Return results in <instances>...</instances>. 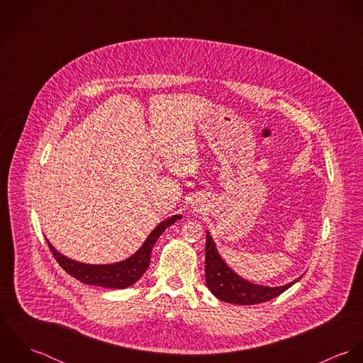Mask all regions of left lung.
<instances>
[{
	"instance_id": "obj_1",
	"label": "left lung",
	"mask_w": 363,
	"mask_h": 363,
	"mask_svg": "<svg viewBox=\"0 0 363 363\" xmlns=\"http://www.w3.org/2000/svg\"><path fill=\"white\" fill-rule=\"evenodd\" d=\"M302 275L281 286L253 284L236 274L218 253L216 245L207 230L206 240V282L213 296L226 303L257 305L271 301L296 284Z\"/></svg>"
}]
</instances>
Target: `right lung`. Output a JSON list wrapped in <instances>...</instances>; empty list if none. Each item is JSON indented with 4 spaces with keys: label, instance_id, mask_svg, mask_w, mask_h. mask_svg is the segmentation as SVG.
<instances>
[{
    "label": "right lung",
    "instance_id": "add662e5",
    "mask_svg": "<svg viewBox=\"0 0 363 363\" xmlns=\"http://www.w3.org/2000/svg\"><path fill=\"white\" fill-rule=\"evenodd\" d=\"M179 219H182V215H173L162 220L159 225H156L155 229L150 233L143 246L133 256L111 264H86L77 259H68L54 249L49 239L46 240L57 262L71 277L77 278L78 281L86 285L124 289L135 284L144 275L151 262V253L156 240L166 230V228H169Z\"/></svg>",
    "mask_w": 363,
    "mask_h": 363
}]
</instances>
